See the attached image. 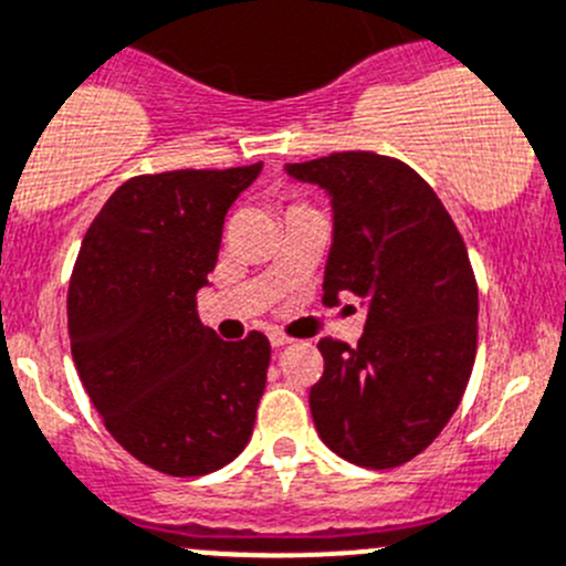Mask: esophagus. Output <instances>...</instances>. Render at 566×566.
<instances>
[{"label":"esophagus","mask_w":566,"mask_h":566,"mask_svg":"<svg viewBox=\"0 0 566 566\" xmlns=\"http://www.w3.org/2000/svg\"><path fill=\"white\" fill-rule=\"evenodd\" d=\"M287 343H293V339H290L284 332H279V328H273V332H271V345H273V348H282V345H287Z\"/></svg>","instance_id":"obj_1"}]
</instances>
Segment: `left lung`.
I'll use <instances>...</instances> for the list:
<instances>
[{
    "mask_svg": "<svg viewBox=\"0 0 566 566\" xmlns=\"http://www.w3.org/2000/svg\"><path fill=\"white\" fill-rule=\"evenodd\" d=\"M284 171L332 196L323 304L350 293L367 306L356 348L317 343L315 429L345 462L398 468L440 437L473 373L479 284L468 245L431 185L392 157L337 151Z\"/></svg>",
    "mask_w": 566,
    "mask_h": 566,
    "instance_id": "1",
    "label": "left lung"
}]
</instances>
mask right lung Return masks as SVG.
<instances>
[{"label": "right lung", "instance_id": "add662e5", "mask_svg": "<svg viewBox=\"0 0 566 566\" xmlns=\"http://www.w3.org/2000/svg\"><path fill=\"white\" fill-rule=\"evenodd\" d=\"M262 163L132 177L93 218L69 284L71 356L104 429L177 479L240 457L265 392L271 343H227L199 321L223 218Z\"/></svg>", "mask_w": 566, "mask_h": 566}]
</instances>
